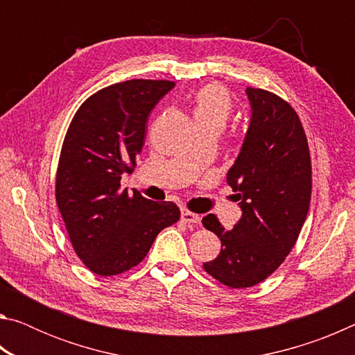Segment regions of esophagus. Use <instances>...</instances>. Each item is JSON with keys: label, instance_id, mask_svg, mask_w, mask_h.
Returning <instances> with one entry per match:
<instances>
[{"label": "esophagus", "instance_id": "34e87169", "mask_svg": "<svg viewBox=\"0 0 355 355\" xmlns=\"http://www.w3.org/2000/svg\"><path fill=\"white\" fill-rule=\"evenodd\" d=\"M182 220L186 222V224H192V225H199L200 224V216L196 213H191L188 209H182Z\"/></svg>", "mask_w": 355, "mask_h": 355}]
</instances>
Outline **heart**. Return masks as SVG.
<instances>
[{"label": "heart", "instance_id": "obj_1", "mask_svg": "<svg viewBox=\"0 0 355 355\" xmlns=\"http://www.w3.org/2000/svg\"><path fill=\"white\" fill-rule=\"evenodd\" d=\"M232 111L230 95L219 84H207L194 95V117L200 127L224 125Z\"/></svg>", "mask_w": 355, "mask_h": 355}]
</instances>
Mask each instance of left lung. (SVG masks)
I'll use <instances>...</instances> for the list:
<instances>
[{
  "label": "left lung",
  "instance_id": "obj_1",
  "mask_svg": "<svg viewBox=\"0 0 355 355\" xmlns=\"http://www.w3.org/2000/svg\"><path fill=\"white\" fill-rule=\"evenodd\" d=\"M250 122L227 183L243 216L227 230L214 214L203 227L220 239V254L203 269L230 288L260 284L297 241L311 196L307 136L296 111L275 94L245 89Z\"/></svg>",
  "mask_w": 355,
  "mask_h": 355
}]
</instances>
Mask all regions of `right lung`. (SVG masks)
<instances>
[{"label":"right lung","mask_w":355,"mask_h":355,"mask_svg":"<svg viewBox=\"0 0 355 355\" xmlns=\"http://www.w3.org/2000/svg\"><path fill=\"white\" fill-rule=\"evenodd\" d=\"M173 86L130 80L101 89L80 106L65 135L56 202L76 255L103 277L139 264L158 233L180 219L173 202L120 189L142 150L148 114Z\"/></svg>","instance_id":"right-lung-1"}]
</instances>
